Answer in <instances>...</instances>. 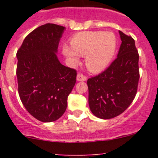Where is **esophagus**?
I'll return each instance as SVG.
<instances>
[{"instance_id": "esophagus-1", "label": "esophagus", "mask_w": 158, "mask_h": 158, "mask_svg": "<svg viewBox=\"0 0 158 158\" xmlns=\"http://www.w3.org/2000/svg\"><path fill=\"white\" fill-rule=\"evenodd\" d=\"M76 79H77L78 82H84V81L86 80L87 78L82 74H78L76 76Z\"/></svg>"}]
</instances>
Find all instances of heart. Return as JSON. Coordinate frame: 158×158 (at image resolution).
Returning a JSON list of instances; mask_svg holds the SVG:
<instances>
[{"label":"heart","instance_id":"1","mask_svg":"<svg viewBox=\"0 0 158 158\" xmlns=\"http://www.w3.org/2000/svg\"><path fill=\"white\" fill-rule=\"evenodd\" d=\"M72 47L64 45L63 53L71 64L79 61V56H85L87 69L99 73L109 66L115 55L118 40L111 32H80L72 37Z\"/></svg>","mask_w":158,"mask_h":158}]
</instances>
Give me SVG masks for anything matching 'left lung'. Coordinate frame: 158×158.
Masks as SVG:
<instances>
[{
	"instance_id": "obj_1",
	"label": "left lung",
	"mask_w": 158,
	"mask_h": 158,
	"mask_svg": "<svg viewBox=\"0 0 158 158\" xmlns=\"http://www.w3.org/2000/svg\"><path fill=\"white\" fill-rule=\"evenodd\" d=\"M117 58L103 73L87 81L89 109L94 115L110 119L125 111L136 95L139 80L138 50L131 36L119 30Z\"/></svg>"
}]
</instances>
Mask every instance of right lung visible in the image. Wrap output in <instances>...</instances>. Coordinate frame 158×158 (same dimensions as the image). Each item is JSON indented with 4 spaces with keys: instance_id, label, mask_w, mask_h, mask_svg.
Listing matches in <instances>:
<instances>
[{
    "instance_id": "right-lung-1",
    "label": "right lung",
    "mask_w": 158,
    "mask_h": 158,
    "mask_svg": "<svg viewBox=\"0 0 158 158\" xmlns=\"http://www.w3.org/2000/svg\"><path fill=\"white\" fill-rule=\"evenodd\" d=\"M66 28L42 25L27 36L17 52L18 92L25 109L43 122L60 118L76 84V71L61 64L58 46Z\"/></svg>"
}]
</instances>
